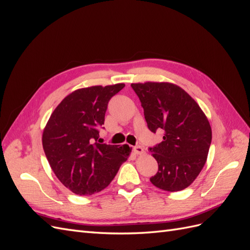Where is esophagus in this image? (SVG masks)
<instances>
[{
  "label": "esophagus",
  "instance_id": "obj_1",
  "mask_svg": "<svg viewBox=\"0 0 250 250\" xmlns=\"http://www.w3.org/2000/svg\"><path fill=\"white\" fill-rule=\"evenodd\" d=\"M133 151L135 152V154H138V155H142V154H144V152H145L143 147H141V146H135L133 148Z\"/></svg>",
  "mask_w": 250,
  "mask_h": 250
}]
</instances>
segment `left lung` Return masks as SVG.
<instances>
[{
	"label": "left lung",
	"mask_w": 250,
	"mask_h": 250,
	"mask_svg": "<svg viewBox=\"0 0 250 250\" xmlns=\"http://www.w3.org/2000/svg\"><path fill=\"white\" fill-rule=\"evenodd\" d=\"M149 129L165 131L164 141L150 148L158 171L150 181L177 192L188 188L206 165L211 142L208 120L193 98L169 82L132 83Z\"/></svg>",
	"instance_id": "obj_1"
}]
</instances>
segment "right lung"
<instances>
[{
	"label": "right lung",
	"mask_w": 250,
	"mask_h": 250,
	"mask_svg": "<svg viewBox=\"0 0 250 250\" xmlns=\"http://www.w3.org/2000/svg\"><path fill=\"white\" fill-rule=\"evenodd\" d=\"M124 86L117 83L74 90L58 104L44 127L42 147L50 167L75 194L104 190L131 152L126 144L97 143L108 101Z\"/></svg>",
	"instance_id": "right-lung-1"
}]
</instances>
